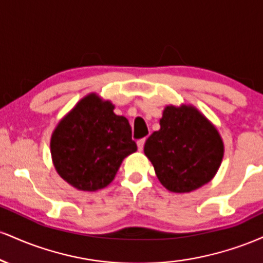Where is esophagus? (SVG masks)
I'll list each match as a JSON object with an SVG mask.
<instances>
[{"mask_svg":"<svg viewBox=\"0 0 263 263\" xmlns=\"http://www.w3.org/2000/svg\"><path fill=\"white\" fill-rule=\"evenodd\" d=\"M144 142H146V138H141V140L137 141V147H138V151H142L144 147Z\"/></svg>","mask_w":263,"mask_h":263,"instance_id":"1","label":"esophagus"}]
</instances>
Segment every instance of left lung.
<instances>
[{
  "instance_id": "left-lung-1",
  "label": "left lung",
  "mask_w": 263,
  "mask_h": 263,
  "mask_svg": "<svg viewBox=\"0 0 263 263\" xmlns=\"http://www.w3.org/2000/svg\"><path fill=\"white\" fill-rule=\"evenodd\" d=\"M159 125L147 138L144 155L162 185L188 193L210 182L224 156L216 128L193 106H167Z\"/></svg>"
}]
</instances>
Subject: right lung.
Masks as SVG:
<instances>
[{"instance_id": "add662e5", "label": "right lung", "mask_w": 263, "mask_h": 263, "mask_svg": "<svg viewBox=\"0 0 263 263\" xmlns=\"http://www.w3.org/2000/svg\"><path fill=\"white\" fill-rule=\"evenodd\" d=\"M54 167L77 189H102L116 176L125 157L137 151L128 120L114 114L110 101L95 93L84 98L57 128L50 141Z\"/></svg>"}]
</instances>
